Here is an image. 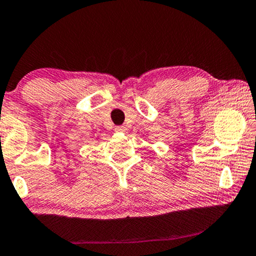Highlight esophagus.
Masks as SVG:
<instances>
[{"label":"esophagus","mask_w":256,"mask_h":256,"mask_svg":"<svg viewBox=\"0 0 256 256\" xmlns=\"http://www.w3.org/2000/svg\"><path fill=\"white\" fill-rule=\"evenodd\" d=\"M116 131H117V132H120V133H126L128 128H125V126H117V128H116Z\"/></svg>","instance_id":"obj_1"}]
</instances>
